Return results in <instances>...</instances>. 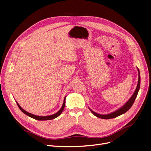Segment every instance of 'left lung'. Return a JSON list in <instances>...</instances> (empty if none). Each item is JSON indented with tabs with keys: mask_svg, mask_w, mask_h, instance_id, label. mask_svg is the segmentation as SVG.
Listing matches in <instances>:
<instances>
[{
	"mask_svg": "<svg viewBox=\"0 0 151 151\" xmlns=\"http://www.w3.org/2000/svg\"><path fill=\"white\" fill-rule=\"evenodd\" d=\"M138 74H139L138 76H139V77H138V82L137 87H136V90L134 92L132 96L125 103V104L124 106L122 107L121 108L117 110L116 111L112 112L109 114H107V115H101V114H97L95 112H93L92 110H91L90 109V110L91 111L92 114L94 115V116H96L97 117H99V118L103 119H113V118H115V117H117L120 116V115L125 113L127 111L130 109L131 108V107L132 106L133 104L134 103V100H135L136 96H137V95H138V91H139V87H140V73H139V70L138 69Z\"/></svg>",
	"mask_w": 151,
	"mask_h": 151,
	"instance_id": "8db88e82",
	"label": "left lung"
}]
</instances>
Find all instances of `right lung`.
Wrapping results in <instances>:
<instances>
[{"label": "right lung", "mask_w": 151, "mask_h": 151, "mask_svg": "<svg viewBox=\"0 0 151 151\" xmlns=\"http://www.w3.org/2000/svg\"><path fill=\"white\" fill-rule=\"evenodd\" d=\"M65 99H66V96H65V98H64V99L63 104V106H62V107H61V109H60L58 112H56V114H53V115H52V116H35V115L32 114H31V113H29V112H26V111H24L23 109L21 108V106L19 105V104H18L17 102V105H18L19 108V109H20L21 111H22L24 114H25L26 115H27V116L30 117H31V118H33V119H35V120H52V119H54L56 118L57 117H58V116H60V115L61 114V112H62L64 110V106H65V103H66Z\"/></svg>", "instance_id": "1"}]
</instances>
